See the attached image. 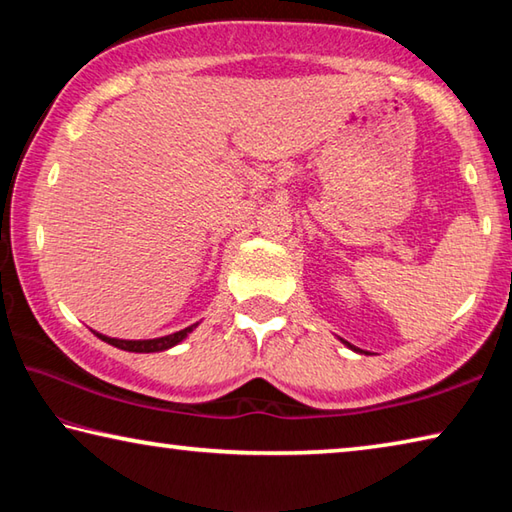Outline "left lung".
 I'll list each match as a JSON object with an SVG mask.
<instances>
[{
  "mask_svg": "<svg viewBox=\"0 0 512 512\" xmlns=\"http://www.w3.org/2000/svg\"><path fill=\"white\" fill-rule=\"evenodd\" d=\"M343 343H345V345H348V348H350V350H354V352H361V350H359V348H354V345H350V343H348V341H343Z\"/></svg>",
  "mask_w": 512,
  "mask_h": 512,
  "instance_id": "8db88e82",
  "label": "left lung"
}]
</instances>
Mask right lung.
I'll use <instances>...</instances> for the list:
<instances>
[{
	"mask_svg": "<svg viewBox=\"0 0 512 512\" xmlns=\"http://www.w3.org/2000/svg\"><path fill=\"white\" fill-rule=\"evenodd\" d=\"M198 323L189 325L185 329H180V332H173V334H167V336H160V339H144V341H126V339H112V336H106V334H99L101 341H106L110 345H115V348L119 350H126V352H162V350H169L173 348V345H178L183 339H187V334H192L196 329Z\"/></svg>",
	"mask_w": 512,
	"mask_h": 512,
	"instance_id": "obj_1",
	"label": "right lung"
}]
</instances>
